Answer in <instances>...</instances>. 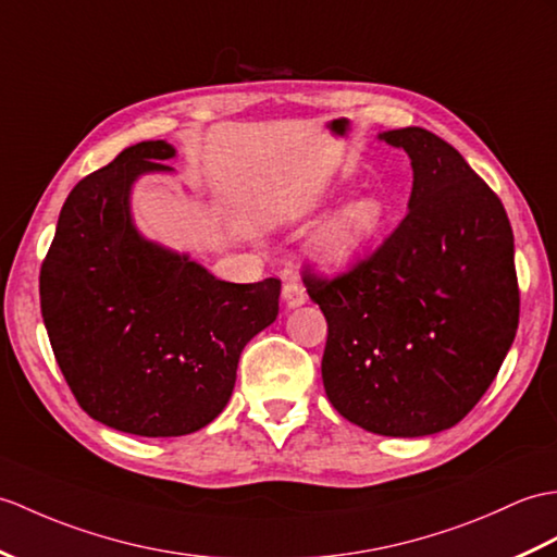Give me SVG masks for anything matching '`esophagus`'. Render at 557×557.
<instances>
[{"instance_id": "1", "label": "esophagus", "mask_w": 557, "mask_h": 557, "mask_svg": "<svg viewBox=\"0 0 557 557\" xmlns=\"http://www.w3.org/2000/svg\"><path fill=\"white\" fill-rule=\"evenodd\" d=\"M282 299L287 308H296L306 304V289L299 280H287L282 287Z\"/></svg>"}]
</instances>
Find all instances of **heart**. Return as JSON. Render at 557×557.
I'll list each match as a JSON object with an SVG mask.
<instances>
[{"instance_id":"heart-1","label":"heart","mask_w":557,"mask_h":557,"mask_svg":"<svg viewBox=\"0 0 557 557\" xmlns=\"http://www.w3.org/2000/svg\"><path fill=\"white\" fill-rule=\"evenodd\" d=\"M386 209L377 197H360L327 220L313 239L315 261L327 268L351 263L384 227Z\"/></svg>"}]
</instances>
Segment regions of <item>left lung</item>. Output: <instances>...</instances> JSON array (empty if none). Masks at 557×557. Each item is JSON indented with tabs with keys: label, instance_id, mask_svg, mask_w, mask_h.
<instances>
[{
	"label": "left lung",
	"instance_id": "8db88e82",
	"mask_svg": "<svg viewBox=\"0 0 557 557\" xmlns=\"http://www.w3.org/2000/svg\"><path fill=\"white\" fill-rule=\"evenodd\" d=\"M412 165L408 213L382 247L332 280L304 273L327 320L322 384L372 434L458 424L496 380L520 322L506 209L460 153L424 127L382 133Z\"/></svg>",
	"mask_w": 557,
	"mask_h": 557
}]
</instances>
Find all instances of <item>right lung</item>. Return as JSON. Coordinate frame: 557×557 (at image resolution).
Masks as SVG:
<instances>
[{
	"instance_id": "add662e5",
	"label": "right lung",
	"mask_w": 557,
	"mask_h": 557,
	"mask_svg": "<svg viewBox=\"0 0 557 557\" xmlns=\"http://www.w3.org/2000/svg\"><path fill=\"white\" fill-rule=\"evenodd\" d=\"M163 139L123 149L63 203L40 270L57 363L97 422L137 436H183L213 422L235 389L239 356L280 310V280L235 284L187 253L145 239L135 180L173 171Z\"/></svg>"
}]
</instances>
